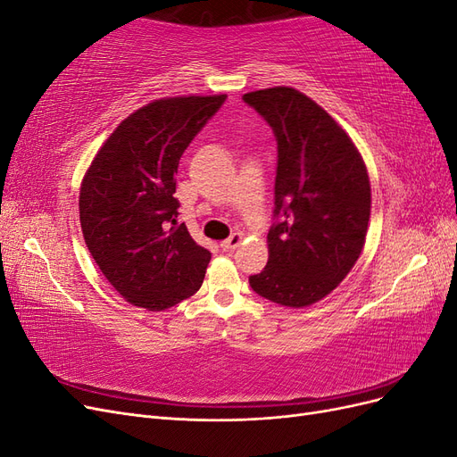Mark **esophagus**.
Here are the masks:
<instances>
[{
    "instance_id": "1",
    "label": "esophagus",
    "mask_w": 457,
    "mask_h": 457,
    "mask_svg": "<svg viewBox=\"0 0 457 457\" xmlns=\"http://www.w3.org/2000/svg\"><path fill=\"white\" fill-rule=\"evenodd\" d=\"M240 244H242V234L234 232L230 238H227L225 242H220V247H223V252H234Z\"/></svg>"
}]
</instances>
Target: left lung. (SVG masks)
<instances>
[{"label": "left lung", "mask_w": 457, "mask_h": 457, "mask_svg": "<svg viewBox=\"0 0 457 457\" xmlns=\"http://www.w3.org/2000/svg\"><path fill=\"white\" fill-rule=\"evenodd\" d=\"M278 145L269 261L253 292L284 307H309L334 292L366 242L371 188L351 137L294 87L244 95Z\"/></svg>", "instance_id": "obj_1"}]
</instances>
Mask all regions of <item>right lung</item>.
<instances>
[{
	"label": "right lung",
	"instance_id": "right-lung-1",
	"mask_svg": "<svg viewBox=\"0 0 457 457\" xmlns=\"http://www.w3.org/2000/svg\"><path fill=\"white\" fill-rule=\"evenodd\" d=\"M227 95L168 96L123 120L96 152L79 188L91 257L135 307L170 309L195 295L212 253L177 223L183 152Z\"/></svg>",
	"mask_w": 457,
	"mask_h": 457
}]
</instances>
